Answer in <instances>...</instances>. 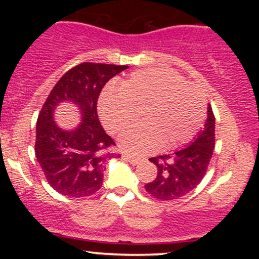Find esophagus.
Returning <instances> with one entry per match:
<instances>
[{
  "mask_svg": "<svg viewBox=\"0 0 259 259\" xmlns=\"http://www.w3.org/2000/svg\"><path fill=\"white\" fill-rule=\"evenodd\" d=\"M123 157H124V159L127 160V162L133 165H136L140 163V158H135V157H132V156H123Z\"/></svg>",
  "mask_w": 259,
  "mask_h": 259,
  "instance_id": "1",
  "label": "esophagus"
}]
</instances>
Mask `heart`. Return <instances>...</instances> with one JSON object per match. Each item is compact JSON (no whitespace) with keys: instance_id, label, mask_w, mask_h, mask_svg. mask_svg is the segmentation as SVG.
Listing matches in <instances>:
<instances>
[{"instance_id":"heart-1","label":"heart","mask_w":259,"mask_h":259,"mask_svg":"<svg viewBox=\"0 0 259 259\" xmlns=\"http://www.w3.org/2000/svg\"><path fill=\"white\" fill-rule=\"evenodd\" d=\"M141 115V124L119 136L121 150L145 154L162 146L165 150L186 144L201 129L206 101L195 86L165 69L140 70L119 86L109 88L99 102V114L109 133H119Z\"/></svg>"}]
</instances>
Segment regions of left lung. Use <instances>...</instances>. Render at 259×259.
Masks as SVG:
<instances>
[{
  "label": "left lung",
  "instance_id": "left-lung-1",
  "mask_svg": "<svg viewBox=\"0 0 259 259\" xmlns=\"http://www.w3.org/2000/svg\"><path fill=\"white\" fill-rule=\"evenodd\" d=\"M215 118L208 105L204 127L194 141L171 154L150 158L157 167L156 179L145 185L146 191L162 201H173L189 194L201 183L212 159L215 144Z\"/></svg>",
  "mask_w": 259,
  "mask_h": 259
}]
</instances>
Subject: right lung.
Masks as SVG:
<instances>
[{"instance_id": "right-lung-1", "label": "right lung", "mask_w": 259, "mask_h": 259, "mask_svg": "<svg viewBox=\"0 0 259 259\" xmlns=\"http://www.w3.org/2000/svg\"><path fill=\"white\" fill-rule=\"evenodd\" d=\"M127 65L81 63L58 80L45 101L36 121L35 154L46 180L56 191L68 197H88L101 189L103 168L114 141L101 125L97 100L109 79ZM73 103L82 114V123L72 131L62 130L54 121L57 106Z\"/></svg>"}]
</instances>
